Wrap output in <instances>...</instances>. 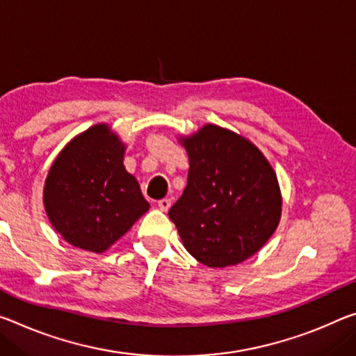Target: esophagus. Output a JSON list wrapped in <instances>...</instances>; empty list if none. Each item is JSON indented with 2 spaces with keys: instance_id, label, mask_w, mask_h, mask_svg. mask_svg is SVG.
<instances>
[{
  "instance_id": "1",
  "label": "esophagus",
  "mask_w": 356,
  "mask_h": 356,
  "mask_svg": "<svg viewBox=\"0 0 356 356\" xmlns=\"http://www.w3.org/2000/svg\"><path fill=\"white\" fill-rule=\"evenodd\" d=\"M156 206H158V209H160V211H163V212H166L169 207H171V200L169 198H163V200H160L156 202Z\"/></svg>"
}]
</instances>
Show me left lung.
Returning <instances> with one entry per match:
<instances>
[{
  "mask_svg": "<svg viewBox=\"0 0 356 356\" xmlns=\"http://www.w3.org/2000/svg\"><path fill=\"white\" fill-rule=\"evenodd\" d=\"M180 143L188 154V180L168 216L185 249L209 268L245 261L280 220L273 166L250 140L217 125H204Z\"/></svg>",
  "mask_w": 356,
  "mask_h": 356,
  "instance_id": "8db88e82",
  "label": "left lung"
}]
</instances>
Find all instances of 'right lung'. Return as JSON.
Instances as JSON below:
<instances>
[{"instance_id": "obj_1", "label": "right lung", "mask_w": 356, "mask_h": 356, "mask_svg": "<svg viewBox=\"0 0 356 356\" xmlns=\"http://www.w3.org/2000/svg\"><path fill=\"white\" fill-rule=\"evenodd\" d=\"M125 144L99 123L71 140L56 156L44 185L52 227L79 249H109L149 211L138 180L123 166Z\"/></svg>"}]
</instances>
